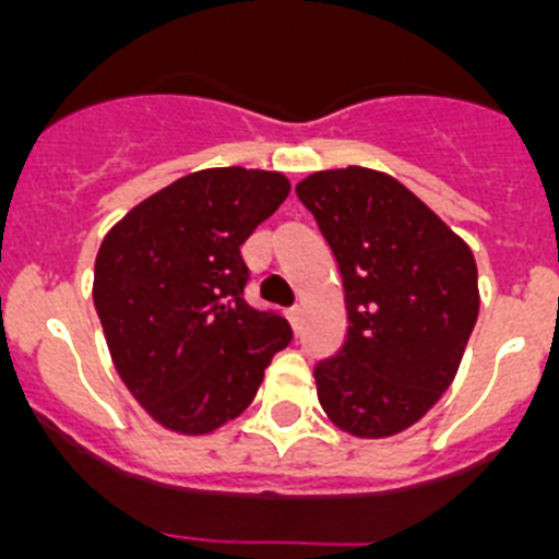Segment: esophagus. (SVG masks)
Masks as SVG:
<instances>
[{"mask_svg": "<svg viewBox=\"0 0 559 559\" xmlns=\"http://www.w3.org/2000/svg\"><path fill=\"white\" fill-rule=\"evenodd\" d=\"M299 316H302V308H299V305H294V308L288 310V319H290V324H294V328L299 324Z\"/></svg>", "mask_w": 559, "mask_h": 559, "instance_id": "esophagus-1", "label": "esophagus"}]
</instances>
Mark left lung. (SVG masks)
<instances>
[{"label": "left lung", "instance_id": "1", "mask_svg": "<svg viewBox=\"0 0 559 559\" xmlns=\"http://www.w3.org/2000/svg\"><path fill=\"white\" fill-rule=\"evenodd\" d=\"M344 283L347 341L316 364V394L341 431H406L448 392L478 319L473 251L412 190L369 167L296 185Z\"/></svg>", "mask_w": 559, "mask_h": 559}]
</instances>
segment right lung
I'll use <instances>...</instances> for the list:
<instances>
[{
    "mask_svg": "<svg viewBox=\"0 0 559 559\" xmlns=\"http://www.w3.org/2000/svg\"><path fill=\"white\" fill-rule=\"evenodd\" d=\"M283 173L212 167L133 206L103 237L95 308L114 367L159 426L210 433L246 412L294 338L243 299L240 246L288 199Z\"/></svg>",
    "mask_w": 559,
    "mask_h": 559,
    "instance_id": "1",
    "label": "right lung"
}]
</instances>
